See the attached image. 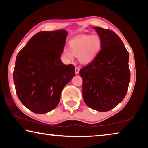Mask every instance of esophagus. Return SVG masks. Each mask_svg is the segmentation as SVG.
<instances>
[{"label":"esophagus","instance_id":"34e87169","mask_svg":"<svg viewBox=\"0 0 148 148\" xmlns=\"http://www.w3.org/2000/svg\"><path fill=\"white\" fill-rule=\"evenodd\" d=\"M79 70H80V69L79 68V67H76V68H75V72H76V74H79Z\"/></svg>","mask_w":148,"mask_h":148}]
</instances>
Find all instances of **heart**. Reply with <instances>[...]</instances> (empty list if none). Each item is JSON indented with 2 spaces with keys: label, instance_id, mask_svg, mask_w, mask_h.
<instances>
[{
  "label": "heart",
  "instance_id": "b5f03b06",
  "mask_svg": "<svg viewBox=\"0 0 148 148\" xmlns=\"http://www.w3.org/2000/svg\"><path fill=\"white\" fill-rule=\"evenodd\" d=\"M69 48L63 49V55L69 60H73L74 55L77 56L79 61L89 63L95 59L101 51L102 40L99 35H82L71 39Z\"/></svg>",
  "mask_w": 148,
  "mask_h": 148
}]
</instances>
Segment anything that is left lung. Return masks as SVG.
I'll list each match as a JSON object with an SVG mask.
<instances>
[{"label": "left lung", "instance_id": "left-lung-1", "mask_svg": "<svg viewBox=\"0 0 148 148\" xmlns=\"http://www.w3.org/2000/svg\"><path fill=\"white\" fill-rule=\"evenodd\" d=\"M93 29L101 37L102 47L93 61L79 71L82 94L91 108L107 112L119 104L127 94L131 78L129 53L114 31Z\"/></svg>", "mask_w": 148, "mask_h": 148}]
</instances>
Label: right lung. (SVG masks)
Returning <instances> with one entry per match:
<instances>
[{
    "instance_id": "obj_1",
    "label": "right lung",
    "mask_w": 148,
    "mask_h": 148,
    "mask_svg": "<svg viewBox=\"0 0 148 148\" xmlns=\"http://www.w3.org/2000/svg\"><path fill=\"white\" fill-rule=\"evenodd\" d=\"M66 36L65 30L38 32L17 54L13 72L16 93L35 114L56 108L62 89L75 76L74 65L61 61Z\"/></svg>"
}]
</instances>
